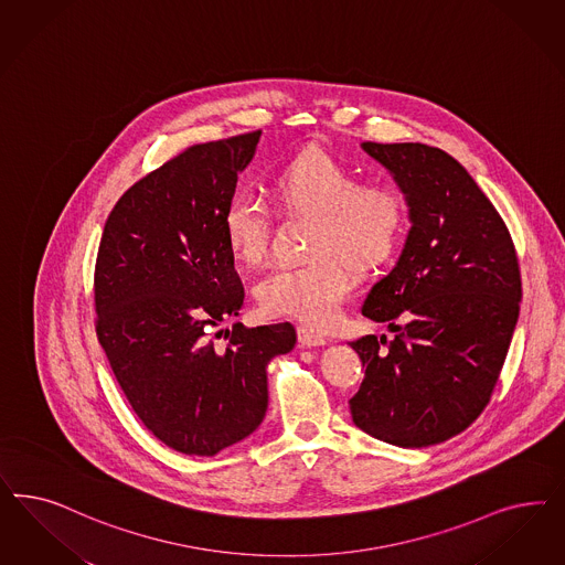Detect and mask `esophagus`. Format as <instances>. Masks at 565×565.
Instances as JSON below:
<instances>
[{
  "instance_id": "34e87169",
  "label": "esophagus",
  "mask_w": 565,
  "mask_h": 565,
  "mask_svg": "<svg viewBox=\"0 0 565 565\" xmlns=\"http://www.w3.org/2000/svg\"><path fill=\"white\" fill-rule=\"evenodd\" d=\"M297 339H299V345L301 347H324L328 343L324 337L311 332L310 328L306 327L297 328Z\"/></svg>"
}]
</instances>
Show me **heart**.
Here are the masks:
<instances>
[{
	"label": "heart",
	"instance_id": "heart-1",
	"mask_svg": "<svg viewBox=\"0 0 565 565\" xmlns=\"http://www.w3.org/2000/svg\"><path fill=\"white\" fill-rule=\"evenodd\" d=\"M270 193L280 207L316 216L313 257L266 274L255 287L257 303L268 316L330 327L353 289V274L343 259L370 268L388 257L403 228V201L386 184H362L353 168L316 147L274 170ZM270 228V207L252 193H237L224 205L222 235L241 262L255 264L266 255Z\"/></svg>",
	"mask_w": 565,
	"mask_h": 565
}]
</instances>
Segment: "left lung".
<instances>
[{
    "instance_id": "1",
    "label": "left lung",
    "mask_w": 565,
    "mask_h": 565,
    "mask_svg": "<svg viewBox=\"0 0 565 565\" xmlns=\"http://www.w3.org/2000/svg\"><path fill=\"white\" fill-rule=\"evenodd\" d=\"M362 149L399 186L412 228L365 295L362 313L395 339L349 343L365 367L349 409L370 437L418 449L466 430L491 399L520 316V268L505 222L456 158L424 143Z\"/></svg>"
}]
</instances>
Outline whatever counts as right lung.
Here are the masks:
<instances>
[{"instance_id":"obj_1","label":"right lung","mask_w":565,"mask_h":565,"mask_svg":"<svg viewBox=\"0 0 565 565\" xmlns=\"http://www.w3.org/2000/svg\"><path fill=\"white\" fill-rule=\"evenodd\" d=\"M259 135L189 147L135 182L99 243V345L135 414L184 456H216L255 433L268 409V364L297 343L289 322H237L222 349L212 339L245 299L222 212Z\"/></svg>"}]
</instances>
